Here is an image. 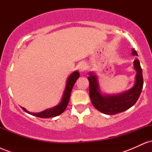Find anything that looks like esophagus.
<instances>
[{
  "label": "esophagus",
  "instance_id": "esophagus-1",
  "mask_svg": "<svg viewBox=\"0 0 152 152\" xmlns=\"http://www.w3.org/2000/svg\"><path fill=\"white\" fill-rule=\"evenodd\" d=\"M78 70H79L80 72H84L86 70V65L85 63H81L78 66Z\"/></svg>",
  "mask_w": 152,
  "mask_h": 152
}]
</instances>
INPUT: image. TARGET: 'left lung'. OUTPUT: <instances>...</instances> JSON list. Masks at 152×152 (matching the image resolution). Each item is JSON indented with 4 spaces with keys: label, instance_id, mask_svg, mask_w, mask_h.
Here are the masks:
<instances>
[{
    "label": "left lung",
    "instance_id": "1",
    "mask_svg": "<svg viewBox=\"0 0 152 152\" xmlns=\"http://www.w3.org/2000/svg\"><path fill=\"white\" fill-rule=\"evenodd\" d=\"M132 55L137 56V53L132 49ZM134 67L136 74L135 83L131 89L117 95L102 94L99 88L96 75L94 72L89 73L88 77L89 81V96L94 107L103 114L112 115L124 111L136 104L142 92L143 81L142 69L138 59L134 61Z\"/></svg>",
    "mask_w": 152,
    "mask_h": 152
}]
</instances>
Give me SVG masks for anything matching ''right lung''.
Returning <instances> with one entry per match:
<instances>
[{
    "label": "right lung",
    "mask_w": 152,
    "mask_h": 152,
    "mask_svg": "<svg viewBox=\"0 0 152 152\" xmlns=\"http://www.w3.org/2000/svg\"><path fill=\"white\" fill-rule=\"evenodd\" d=\"M80 74L78 73V71H76L74 72H73L70 76L68 78L67 81H66V85L65 90H64V94H63V96L61 99V101L59 103L57 106H54L53 108H50V109H48L44 110V111H41L39 113H31L29 112L28 111H27L25 108L21 107L22 109L24 111H26L28 114L33 115V116H36L37 117L39 118H50V117H54V116H58V115L61 114L65 109L67 107L68 104H69V99H70V96L71 91H72L74 85L76 83V80L78 79L79 77Z\"/></svg>",
    "instance_id": "obj_1"
}]
</instances>
